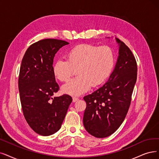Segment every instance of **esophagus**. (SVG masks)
<instances>
[{
    "label": "esophagus",
    "instance_id": "34e87169",
    "mask_svg": "<svg viewBox=\"0 0 159 159\" xmlns=\"http://www.w3.org/2000/svg\"><path fill=\"white\" fill-rule=\"evenodd\" d=\"M79 100V98H78V97H73V98H72V100H73V102H76V101H78Z\"/></svg>",
    "mask_w": 159,
    "mask_h": 159
}]
</instances>
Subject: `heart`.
<instances>
[{
  "label": "heart",
  "mask_w": 159,
  "mask_h": 159,
  "mask_svg": "<svg viewBox=\"0 0 159 159\" xmlns=\"http://www.w3.org/2000/svg\"><path fill=\"white\" fill-rule=\"evenodd\" d=\"M114 65V54L108 46L80 44L68 51L66 60L59 59L53 65V74L62 82L71 78L77 69L78 77L63 85L62 91L80 95L93 87L100 85L108 77Z\"/></svg>",
  "instance_id": "b5f03b06"
}]
</instances>
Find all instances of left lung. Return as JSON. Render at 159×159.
Masks as SVG:
<instances>
[{
    "label": "left lung",
    "mask_w": 159,
    "mask_h": 159,
    "mask_svg": "<svg viewBox=\"0 0 159 159\" xmlns=\"http://www.w3.org/2000/svg\"><path fill=\"white\" fill-rule=\"evenodd\" d=\"M119 43V55L109 80L98 89L84 97L87 107L84 125L92 136L102 138L111 135L127 114L137 79V62L126 44Z\"/></svg>",
    "instance_id": "left-lung-1"
}]
</instances>
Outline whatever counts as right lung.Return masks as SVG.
Returning a JSON list of instances; mask_svg holds the SVG:
<instances>
[{"instance_id": "1", "label": "right lung", "mask_w": 159, "mask_h": 159, "mask_svg": "<svg viewBox=\"0 0 159 159\" xmlns=\"http://www.w3.org/2000/svg\"><path fill=\"white\" fill-rule=\"evenodd\" d=\"M66 44L54 39L39 40L29 47L21 61L18 87L23 116L30 127L42 136L60 129L72 102L66 94L52 97L60 89L53 74V59Z\"/></svg>"}]
</instances>
